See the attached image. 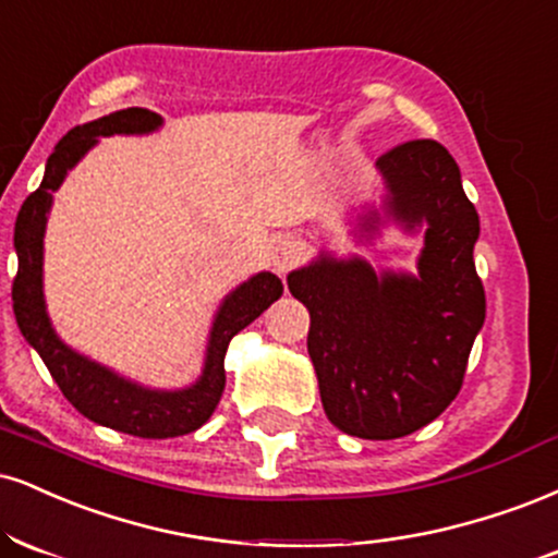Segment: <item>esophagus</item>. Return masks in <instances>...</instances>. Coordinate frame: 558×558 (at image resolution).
Returning <instances> with one entry per match:
<instances>
[{"instance_id": "esophagus-1", "label": "esophagus", "mask_w": 558, "mask_h": 558, "mask_svg": "<svg viewBox=\"0 0 558 558\" xmlns=\"http://www.w3.org/2000/svg\"><path fill=\"white\" fill-rule=\"evenodd\" d=\"M299 257H301L299 241L280 239L278 244L272 246V252H270V265H272V270L278 272V275H286L293 265H296Z\"/></svg>"}]
</instances>
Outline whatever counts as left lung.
I'll return each instance as SVG.
<instances>
[{
    "label": "left lung",
    "instance_id": "8db88e82",
    "mask_svg": "<svg viewBox=\"0 0 558 558\" xmlns=\"http://www.w3.org/2000/svg\"><path fill=\"white\" fill-rule=\"evenodd\" d=\"M379 210L355 218V241L385 223L424 233L415 272L374 270L359 254L322 250L288 272V291L308 308V359L327 418L359 439H400L432 424L458 398L468 355L486 319L475 272L478 213L447 147L398 145L377 160Z\"/></svg>",
    "mask_w": 558,
    "mask_h": 558
}]
</instances>
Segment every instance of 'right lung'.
Masks as SVG:
<instances>
[{"label": "right lung", "mask_w": 558, "mask_h": 558, "mask_svg": "<svg viewBox=\"0 0 558 558\" xmlns=\"http://www.w3.org/2000/svg\"><path fill=\"white\" fill-rule=\"evenodd\" d=\"M163 126V117L147 109H124L100 117L96 122L80 124L59 140L46 160L44 181L25 199L15 220V254L17 275L12 283V308L20 332L41 355L53 381L64 398L85 418L143 439H169L190 434L210 418L218 408L226 387V351L236 332L252 325L272 301L283 296V283L278 275L257 272L233 288L220 301L207 335L203 374L190 387L156 389L126 379L113 368L98 364L77 353L53 330L44 299V236L53 192L62 186L87 150L98 145L100 137L111 134H150Z\"/></svg>", "instance_id": "add662e5"}]
</instances>
